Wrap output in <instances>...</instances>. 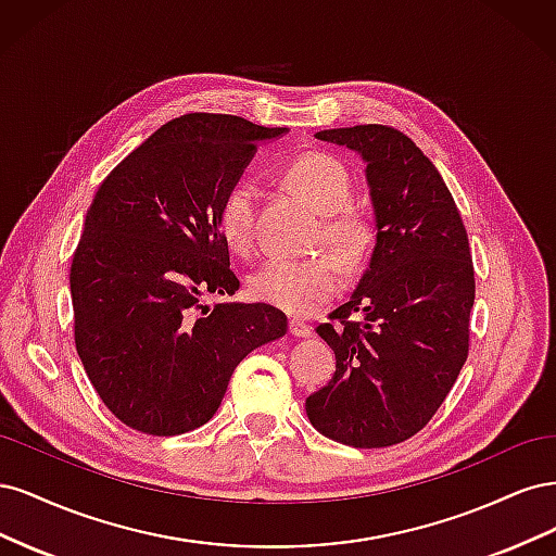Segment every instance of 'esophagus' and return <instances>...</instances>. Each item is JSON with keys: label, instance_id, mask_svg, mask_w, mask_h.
I'll return each mask as SVG.
<instances>
[{"label": "esophagus", "instance_id": "obj_1", "mask_svg": "<svg viewBox=\"0 0 556 556\" xmlns=\"http://www.w3.org/2000/svg\"><path fill=\"white\" fill-rule=\"evenodd\" d=\"M290 333L296 339H308V336H313V327L301 323V319H290Z\"/></svg>", "mask_w": 556, "mask_h": 556}]
</instances>
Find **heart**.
Wrapping results in <instances>:
<instances>
[{"label": "heart", "instance_id": "b5f03b06", "mask_svg": "<svg viewBox=\"0 0 556 556\" xmlns=\"http://www.w3.org/2000/svg\"><path fill=\"white\" fill-rule=\"evenodd\" d=\"M288 188L323 215V237L343 262L359 264L374 245V223L364 211L348 206L352 180L345 164L329 153H304L282 172ZM257 188L233 182L217 208V231L231 252L252 248ZM343 266L331 255L306 260H268L250 276V292L262 304L292 315H313L341 292Z\"/></svg>", "mask_w": 556, "mask_h": 556}]
</instances>
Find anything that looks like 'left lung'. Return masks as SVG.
<instances>
[{
    "label": "left lung",
    "instance_id": "left-lung-1",
    "mask_svg": "<svg viewBox=\"0 0 556 556\" xmlns=\"http://www.w3.org/2000/svg\"><path fill=\"white\" fill-rule=\"evenodd\" d=\"M315 139L366 162L376 248L350 301L315 329L333 350L336 374L306 399V413L336 443L396 445L427 427L468 357V233L439 169L403 131L357 125Z\"/></svg>",
    "mask_w": 556,
    "mask_h": 556
}]
</instances>
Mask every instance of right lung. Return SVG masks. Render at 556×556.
<instances>
[{"mask_svg": "<svg viewBox=\"0 0 556 556\" xmlns=\"http://www.w3.org/2000/svg\"><path fill=\"white\" fill-rule=\"evenodd\" d=\"M285 131L239 115H180L99 185L70 274L74 341L123 425L150 435L206 425L233 368L288 331L268 304H199L239 290L217 208L257 146Z\"/></svg>", "mask_w": 556, "mask_h": 556, "instance_id": "right-lung-1", "label": "right lung"}]
</instances>
